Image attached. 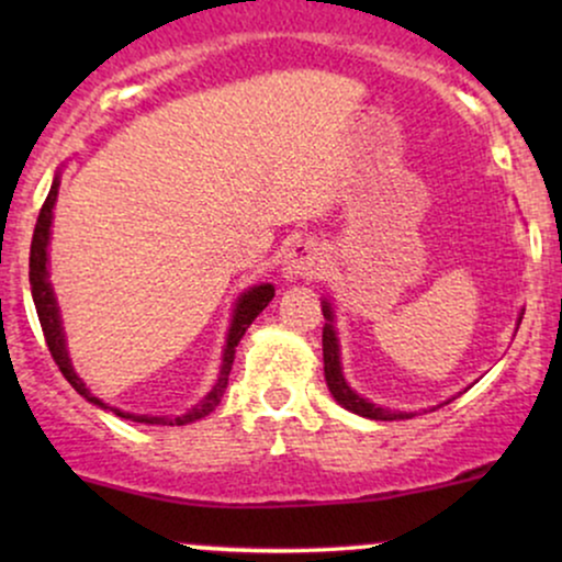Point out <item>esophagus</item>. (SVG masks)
Instances as JSON below:
<instances>
[{
	"label": "esophagus",
	"instance_id": "34e87169",
	"mask_svg": "<svg viewBox=\"0 0 562 562\" xmlns=\"http://www.w3.org/2000/svg\"><path fill=\"white\" fill-rule=\"evenodd\" d=\"M282 274L288 280H319L325 274V250L314 240H299L290 248Z\"/></svg>",
	"mask_w": 562,
	"mask_h": 562
}]
</instances>
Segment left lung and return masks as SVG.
<instances>
[{
    "instance_id": "left-lung-1",
    "label": "left lung",
    "mask_w": 562,
    "mask_h": 562,
    "mask_svg": "<svg viewBox=\"0 0 562 562\" xmlns=\"http://www.w3.org/2000/svg\"><path fill=\"white\" fill-rule=\"evenodd\" d=\"M322 314H325V319H327L325 327H322L325 380H327V389H330L335 402H338L340 406H346V409L353 412V415L370 417V420H406V417H415L412 412H391V409H385V406L367 402V398L359 396L357 391H351V385H348L344 378V370H340V346H338V335H335V327H333V306L327 301H322ZM520 319L524 317H518V325H520Z\"/></svg>"
}]
</instances>
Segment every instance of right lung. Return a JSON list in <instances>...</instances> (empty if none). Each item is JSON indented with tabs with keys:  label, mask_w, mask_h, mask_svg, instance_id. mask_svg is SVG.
<instances>
[{
	"label": "right lung",
	"mask_w": 562,
	"mask_h": 562,
	"mask_svg": "<svg viewBox=\"0 0 562 562\" xmlns=\"http://www.w3.org/2000/svg\"><path fill=\"white\" fill-rule=\"evenodd\" d=\"M57 187H60V177H55L53 187H49V195L44 200L42 211H38L36 218V229H34V240H31V259H29V282H31V295H34V306L38 314V322H42V330H44V340H47L49 353H53L55 364L60 367L63 378L74 385L76 391L81 393L87 402H92L102 409H113V406H105L94 393H89L83 380L74 372V364L68 359V348H66V333H63V322H60V308H57L55 293H53V282H49V272H47V245H49V227H53V209H55V200H57ZM274 299V288L269 285H256L250 288L248 293L240 295L237 301L235 314H232V325H229V335H227V346H224V357H222V370H218V380L216 385L211 389L209 396L203 398L198 406H192L190 412L182 417H147V415H132V412H121L113 409L119 417H126L132 423H147V425H187V423H195L200 417L211 415L216 409L218 402H222L224 389L229 383V370L232 362H235V348L240 344V338L245 335V330L250 327L263 308L269 306V301Z\"/></svg>",
	"instance_id": "right-lung-1"
}]
</instances>
